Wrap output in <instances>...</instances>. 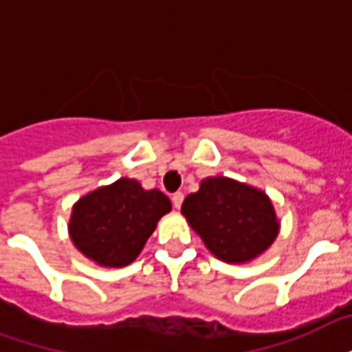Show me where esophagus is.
Instances as JSON below:
<instances>
[{
    "mask_svg": "<svg viewBox=\"0 0 352 352\" xmlns=\"http://www.w3.org/2000/svg\"><path fill=\"white\" fill-rule=\"evenodd\" d=\"M182 201H184V195H182L181 192H175V194L171 195V203H173V206H175V208H181Z\"/></svg>",
    "mask_w": 352,
    "mask_h": 352,
    "instance_id": "34e87169",
    "label": "esophagus"
}]
</instances>
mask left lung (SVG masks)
I'll return each mask as SVG.
<instances>
[{"mask_svg":"<svg viewBox=\"0 0 352 352\" xmlns=\"http://www.w3.org/2000/svg\"><path fill=\"white\" fill-rule=\"evenodd\" d=\"M182 216L216 258L243 264L256 258L278 234L270 197L229 177H208L182 203Z\"/></svg>","mask_w":352,"mask_h":352,"instance_id":"left-lung-1","label":"left lung"}]
</instances>
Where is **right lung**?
I'll use <instances>...</instances> for the list:
<instances>
[{
	"label": "right lung",
	"mask_w": 352,
	"mask_h": 352,
	"mask_svg": "<svg viewBox=\"0 0 352 352\" xmlns=\"http://www.w3.org/2000/svg\"><path fill=\"white\" fill-rule=\"evenodd\" d=\"M170 210V199L160 190H144L127 177L118 179L75 203L69 238L96 264L123 267L140 254L158 219Z\"/></svg>",
	"instance_id": "obj_1"
}]
</instances>
